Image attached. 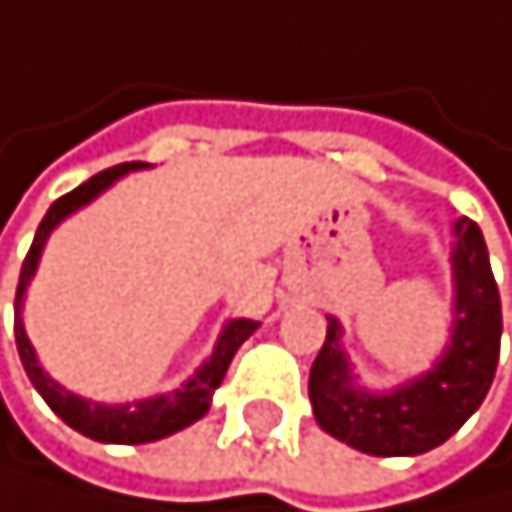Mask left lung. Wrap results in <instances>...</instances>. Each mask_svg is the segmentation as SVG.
Here are the masks:
<instances>
[{
	"mask_svg": "<svg viewBox=\"0 0 512 512\" xmlns=\"http://www.w3.org/2000/svg\"><path fill=\"white\" fill-rule=\"evenodd\" d=\"M452 336L430 372L391 391L356 385L343 349V327L327 317V340L311 365L314 420L323 433L365 455H423L442 446L481 407L500 359V291L481 227L455 221L452 246Z\"/></svg>",
	"mask_w": 512,
	"mask_h": 512,
	"instance_id": "obj_1",
	"label": "left lung"
}]
</instances>
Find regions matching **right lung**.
Returning <instances> with one entry per match:
<instances>
[{"label": "right lung", "mask_w": 512, "mask_h": 512, "mask_svg": "<svg viewBox=\"0 0 512 512\" xmlns=\"http://www.w3.org/2000/svg\"><path fill=\"white\" fill-rule=\"evenodd\" d=\"M147 163H121V166H111L99 176H92L89 182H82L79 189H73L70 195L57 198L50 211L44 214L41 227H37L34 243L21 262V278H18V295H15V343H18V356L25 372L31 378V385L37 388V394L44 397L47 407L57 413V417L73 426L76 433L89 436L95 442H115V446H140V442H156V439H166L172 433L185 430L192 426L195 420H201L211 407V394L217 391V385L224 381L227 375V365L230 359L237 356V349L250 340L253 330L259 327L256 320H227L221 336L211 349V356L198 365V372L182 381V388H172L166 394H156V397H144V401H127V404H99V401H86L73 391H66L63 385H57L50 378L41 362H37V352L25 333V320H21V307H25V291L31 285V278L37 272V262H41V253L47 246V237L66 221L70 214H76L79 208H86L89 201H95L102 192H108L111 185L118 179H124L127 172H137L144 169Z\"/></svg>", "instance_id": "obj_1"}]
</instances>
